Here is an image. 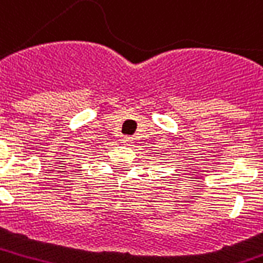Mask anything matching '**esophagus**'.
<instances>
[{
  "label": "esophagus",
  "instance_id": "34e87169",
  "mask_svg": "<svg viewBox=\"0 0 263 263\" xmlns=\"http://www.w3.org/2000/svg\"><path fill=\"white\" fill-rule=\"evenodd\" d=\"M121 143L125 146H129L132 143V138H129V136H127V138H123V139H121Z\"/></svg>",
  "mask_w": 263,
  "mask_h": 263
}]
</instances>
